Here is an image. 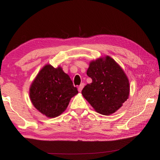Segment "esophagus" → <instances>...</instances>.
<instances>
[{
  "label": "esophagus",
  "mask_w": 160,
  "mask_h": 160,
  "mask_svg": "<svg viewBox=\"0 0 160 160\" xmlns=\"http://www.w3.org/2000/svg\"><path fill=\"white\" fill-rule=\"evenodd\" d=\"M84 85H84V83H82V84H80V85L79 87H78V91H79L80 92L81 91H82V90L83 89Z\"/></svg>",
  "instance_id": "esophagus-1"
}]
</instances>
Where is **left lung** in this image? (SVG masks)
Here are the masks:
<instances>
[{
	"label": "left lung",
	"mask_w": 160,
	"mask_h": 160,
	"mask_svg": "<svg viewBox=\"0 0 160 160\" xmlns=\"http://www.w3.org/2000/svg\"><path fill=\"white\" fill-rule=\"evenodd\" d=\"M87 75L92 82L82 90L97 112L110 115L116 112L128 98L129 81L121 66L107 56L90 63Z\"/></svg>",
	"instance_id": "1"
}]
</instances>
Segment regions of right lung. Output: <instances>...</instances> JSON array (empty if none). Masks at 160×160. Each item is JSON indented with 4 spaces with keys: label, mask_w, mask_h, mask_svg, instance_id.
<instances>
[{
    "label": "right lung",
    "mask_w": 160,
    "mask_h": 160,
    "mask_svg": "<svg viewBox=\"0 0 160 160\" xmlns=\"http://www.w3.org/2000/svg\"><path fill=\"white\" fill-rule=\"evenodd\" d=\"M78 93L69 75L60 66L55 68L49 64L40 70L29 89L33 106L48 118L61 115Z\"/></svg>",
    "instance_id": "1"
}]
</instances>
